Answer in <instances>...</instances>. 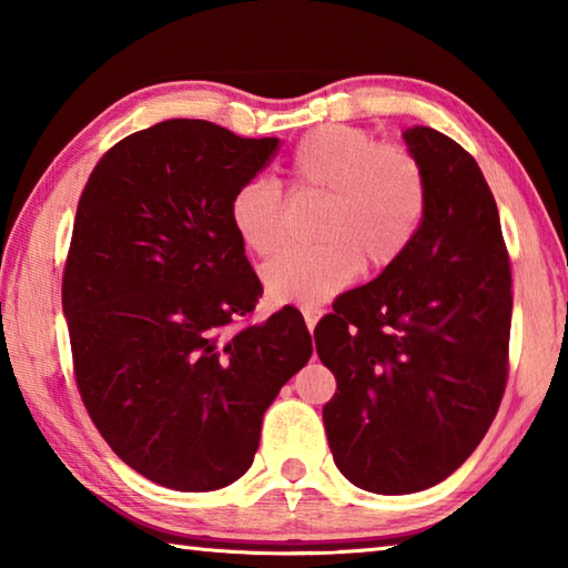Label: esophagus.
<instances>
[{
	"label": "esophagus",
	"mask_w": 568,
	"mask_h": 568,
	"mask_svg": "<svg viewBox=\"0 0 568 568\" xmlns=\"http://www.w3.org/2000/svg\"><path fill=\"white\" fill-rule=\"evenodd\" d=\"M303 318H305V325H307V331L313 333V328H315V323H318L321 318H323V311L321 307H303Z\"/></svg>",
	"instance_id": "34e87169"
}]
</instances>
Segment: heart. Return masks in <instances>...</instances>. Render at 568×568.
Wrapping results in <instances>:
<instances>
[{"label":"heart","mask_w":568,"mask_h":568,"mask_svg":"<svg viewBox=\"0 0 568 568\" xmlns=\"http://www.w3.org/2000/svg\"><path fill=\"white\" fill-rule=\"evenodd\" d=\"M287 180L295 195L321 197L311 247L287 250L263 267L275 303L318 305L348 285L363 267L383 273L418 235L428 207L420 160L371 132L323 124L297 142ZM230 223L250 253L273 255L285 240L283 197L273 182L247 180L230 200Z\"/></svg>","instance_id":"obj_1"}]
</instances>
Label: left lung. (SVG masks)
<instances>
[{"mask_svg":"<svg viewBox=\"0 0 568 568\" xmlns=\"http://www.w3.org/2000/svg\"><path fill=\"white\" fill-rule=\"evenodd\" d=\"M403 140L428 180L418 235L313 333L338 383L323 406L335 466L383 496L436 486L474 454L501 406L511 335V267L484 172L434 128Z\"/></svg>","mask_w":568,"mask_h":568,"instance_id":"8db88e82","label":"left lung"}]
</instances>
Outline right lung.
<instances>
[{
	"mask_svg": "<svg viewBox=\"0 0 568 568\" xmlns=\"http://www.w3.org/2000/svg\"><path fill=\"white\" fill-rule=\"evenodd\" d=\"M277 142L165 120L104 152L77 205L62 277L77 388L114 454L175 491L245 474L263 413L313 353L291 305L237 323L263 285L230 200Z\"/></svg>",
	"mask_w": 568,
	"mask_h": 568,
	"instance_id": "right-lung-1",
	"label": "right lung"
}]
</instances>
